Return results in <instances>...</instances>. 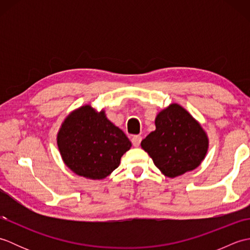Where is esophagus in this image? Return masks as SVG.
I'll return each mask as SVG.
<instances>
[{"instance_id": "1", "label": "esophagus", "mask_w": 250, "mask_h": 250, "mask_svg": "<svg viewBox=\"0 0 250 250\" xmlns=\"http://www.w3.org/2000/svg\"><path fill=\"white\" fill-rule=\"evenodd\" d=\"M132 144H133L134 147H139L141 145V142H142V137L141 136H133L132 137Z\"/></svg>"}]
</instances>
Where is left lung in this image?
<instances>
[{"mask_svg": "<svg viewBox=\"0 0 250 250\" xmlns=\"http://www.w3.org/2000/svg\"><path fill=\"white\" fill-rule=\"evenodd\" d=\"M156 130L141 146L164 176L174 178L191 172L203 162L209 141L200 122L177 103L160 110L155 119Z\"/></svg>", "mask_w": 250, "mask_h": 250, "instance_id": "left-lung-1", "label": "left lung"}]
</instances>
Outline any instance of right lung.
<instances>
[{"label": "right lung", "instance_id": "obj_1", "mask_svg": "<svg viewBox=\"0 0 250 250\" xmlns=\"http://www.w3.org/2000/svg\"><path fill=\"white\" fill-rule=\"evenodd\" d=\"M58 149L65 166L87 179H104L119 167L132 144L107 117L90 104L74 109L57 134Z\"/></svg>", "mask_w": 250, "mask_h": 250}]
</instances>
